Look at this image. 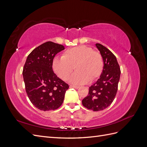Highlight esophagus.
Returning <instances> with one entry per match:
<instances>
[{"label":"esophagus","mask_w":147,"mask_h":147,"mask_svg":"<svg viewBox=\"0 0 147 147\" xmlns=\"http://www.w3.org/2000/svg\"><path fill=\"white\" fill-rule=\"evenodd\" d=\"M70 88L78 89V88H79V86H75V85H70Z\"/></svg>","instance_id":"1"}]
</instances>
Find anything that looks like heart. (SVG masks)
<instances>
[{"label": "heart", "instance_id": "1", "mask_svg": "<svg viewBox=\"0 0 147 147\" xmlns=\"http://www.w3.org/2000/svg\"><path fill=\"white\" fill-rule=\"evenodd\" d=\"M52 67L55 74L63 80H66L72 72H75L69 78V82L74 84H86L98 78L104 69V61L99 52L93 49L81 45L67 50L63 57H55L53 59Z\"/></svg>", "mask_w": 147, "mask_h": 147}]
</instances>
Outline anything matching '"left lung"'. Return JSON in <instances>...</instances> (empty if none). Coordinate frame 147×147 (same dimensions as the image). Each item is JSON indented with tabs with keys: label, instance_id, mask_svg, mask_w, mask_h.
<instances>
[{
	"label": "left lung",
	"instance_id": "1",
	"mask_svg": "<svg viewBox=\"0 0 147 147\" xmlns=\"http://www.w3.org/2000/svg\"><path fill=\"white\" fill-rule=\"evenodd\" d=\"M96 47L104 61V69L100 78L89 88L88 95L82 104L89 110H103L112 103L118 90L121 70L116 57L109 49L100 43Z\"/></svg>",
	"mask_w": 147,
	"mask_h": 147
}]
</instances>
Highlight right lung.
Here are the masks:
<instances>
[{
  "label": "right lung",
  "instance_id": "obj_1",
  "mask_svg": "<svg viewBox=\"0 0 147 147\" xmlns=\"http://www.w3.org/2000/svg\"><path fill=\"white\" fill-rule=\"evenodd\" d=\"M64 47L47 42L31 52L26 59L23 75L26 91L32 104L43 111L58 109L69 85L54 73L52 62Z\"/></svg>",
  "mask_w": 147,
  "mask_h": 147
}]
</instances>
